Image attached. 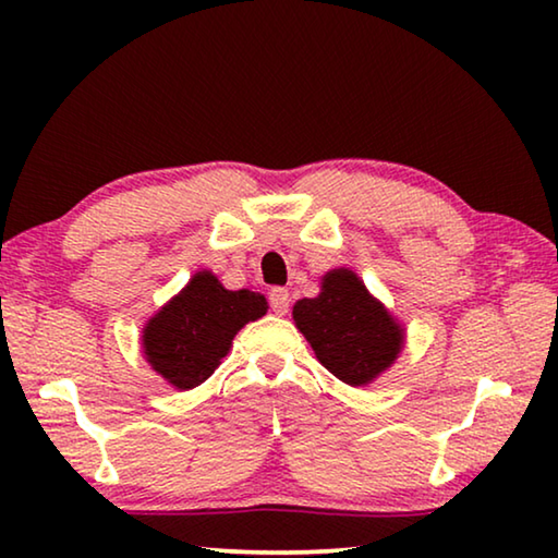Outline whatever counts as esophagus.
<instances>
[{"mask_svg": "<svg viewBox=\"0 0 558 558\" xmlns=\"http://www.w3.org/2000/svg\"><path fill=\"white\" fill-rule=\"evenodd\" d=\"M268 300H270V310L276 315H288L290 310V292L286 288H272L268 292Z\"/></svg>", "mask_w": 558, "mask_h": 558, "instance_id": "34e87169", "label": "esophagus"}]
</instances>
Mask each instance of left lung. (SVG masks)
Listing matches in <instances>:
<instances>
[{
  "instance_id": "1",
  "label": "left lung",
  "mask_w": 558,
  "mask_h": 558,
  "mask_svg": "<svg viewBox=\"0 0 558 558\" xmlns=\"http://www.w3.org/2000/svg\"><path fill=\"white\" fill-rule=\"evenodd\" d=\"M292 319L319 364L349 386L379 379L405 344V327L349 268L325 272L317 298L298 300Z\"/></svg>"
}]
</instances>
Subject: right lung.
I'll list each match as a JSON object with an SVG mask.
<instances>
[{
  "instance_id": "obj_1",
  "label": "right lung",
  "mask_w": 558,
  "mask_h": 558,
  "mask_svg": "<svg viewBox=\"0 0 558 558\" xmlns=\"http://www.w3.org/2000/svg\"><path fill=\"white\" fill-rule=\"evenodd\" d=\"M268 313V302L253 290H226L211 270L192 280L165 302L143 327V354L162 379L179 391L204 384L233 337Z\"/></svg>"
}]
</instances>
